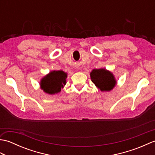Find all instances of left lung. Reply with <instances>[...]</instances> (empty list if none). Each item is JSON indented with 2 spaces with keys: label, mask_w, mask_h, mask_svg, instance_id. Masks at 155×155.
<instances>
[{
  "label": "left lung",
  "mask_w": 155,
  "mask_h": 155,
  "mask_svg": "<svg viewBox=\"0 0 155 155\" xmlns=\"http://www.w3.org/2000/svg\"><path fill=\"white\" fill-rule=\"evenodd\" d=\"M90 77L92 82L102 92L110 91L117 84L114 74L106 68L93 69Z\"/></svg>",
  "instance_id": "obj_1"
}]
</instances>
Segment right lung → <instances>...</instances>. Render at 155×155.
Returning <instances> with one entry per match:
<instances>
[{"instance_id": "add662e5", "label": "right lung", "mask_w": 155, "mask_h": 155, "mask_svg": "<svg viewBox=\"0 0 155 155\" xmlns=\"http://www.w3.org/2000/svg\"><path fill=\"white\" fill-rule=\"evenodd\" d=\"M67 72L62 71H52L41 79V88L48 94H57L67 83Z\"/></svg>"}]
</instances>
